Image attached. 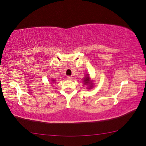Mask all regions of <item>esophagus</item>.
<instances>
[{
  "instance_id": "obj_1",
  "label": "esophagus",
  "mask_w": 146,
  "mask_h": 146,
  "mask_svg": "<svg viewBox=\"0 0 146 146\" xmlns=\"http://www.w3.org/2000/svg\"><path fill=\"white\" fill-rule=\"evenodd\" d=\"M66 78H67L68 80H72V79H73V77H72V76H68L67 77H66Z\"/></svg>"
}]
</instances>
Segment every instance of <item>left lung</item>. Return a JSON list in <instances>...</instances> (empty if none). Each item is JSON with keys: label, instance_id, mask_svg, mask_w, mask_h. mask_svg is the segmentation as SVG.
<instances>
[{"label": "left lung", "instance_id": "8db88e82", "mask_svg": "<svg viewBox=\"0 0 146 146\" xmlns=\"http://www.w3.org/2000/svg\"><path fill=\"white\" fill-rule=\"evenodd\" d=\"M84 79H85V80H84V82H85L84 84H93V83L90 82V77H88V76H86V78H84ZM91 86H90V87H91Z\"/></svg>", "mask_w": 146, "mask_h": 146}]
</instances>
